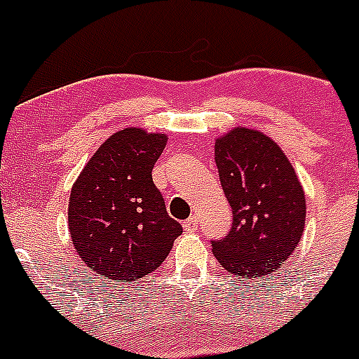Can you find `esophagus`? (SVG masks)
<instances>
[{
  "label": "esophagus",
  "instance_id": "esophagus-1",
  "mask_svg": "<svg viewBox=\"0 0 359 359\" xmlns=\"http://www.w3.org/2000/svg\"><path fill=\"white\" fill-rule=\"evenodd\" d=\"M198 224H200V221H198V215H191L187 221H184L182 226L187 233H193V231H196Z\"/></svg>",
  "mask_w": 359,
  "mask_h": 359
}]
</instances>
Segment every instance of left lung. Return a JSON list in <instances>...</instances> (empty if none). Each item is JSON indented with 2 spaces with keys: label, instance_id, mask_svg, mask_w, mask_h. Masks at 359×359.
Instances as JSON below:
<instances>
[{
  "label": "left lung",
  "instance_id": "left-lung-1",
  "mask_svg": "<svg viewBox=\"0 0 359 359\" xmlns=\"http://www.w3.org/2000/svg\"><path fill=\"white\" fill-rule=\"evenodd\" d=\"M215 165L233 212L231 229L212 240L226 272L261 277L276 272L304 235L305 194L279 145L236 128L215 140Z\"/></svg>",
  "mask_w": 359,
  "mask_h": 359
}]
</instances>
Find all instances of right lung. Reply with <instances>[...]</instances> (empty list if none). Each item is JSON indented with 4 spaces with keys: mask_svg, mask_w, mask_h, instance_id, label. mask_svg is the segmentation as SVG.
I'll use <instances>...</instances> for the list:
<instances>
[{
    "mask_svg": "<svg viewBox=\"0 0 359 359\" xmlns=\"http://www.w3.org/2000/svg\"><path fill=\"white\" fill-rule=\"evenodd\" d=\"M166 135L117 131L73 184L68 226L87 266L105 279L133 283L158 270L182 226L166 212L152 168Z\"/></svg>",
    "mask_w": 359,
    "mask_h": 359,
    "instance_id": "obj_1",
    "label": "right lung"
}]
</instances>
